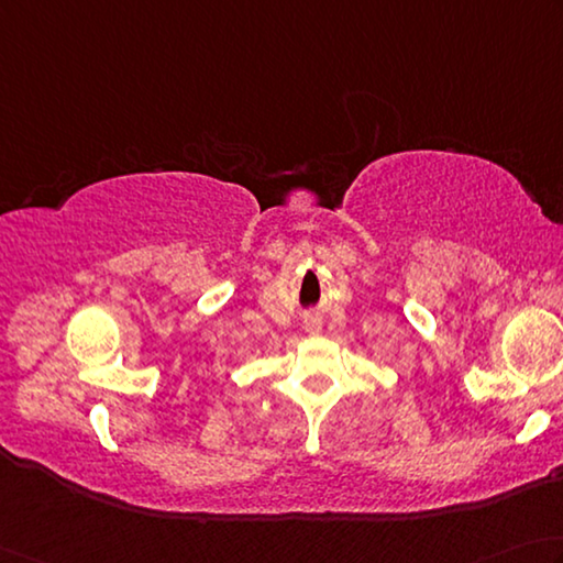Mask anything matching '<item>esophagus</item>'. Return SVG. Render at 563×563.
Segmentation results:
<instances>
[{"label":"esophagus","mask_w":563,"mask_h":563,"mask_svg":"<svg viewBox=\"0 0 563 563\" xmlns=\"http://www.w3.org/2000/svg\"><path fill=\"white\" fill-rule=\"evenodd\" d=\"M313 329H317V327H313Z\"/></svg>","instance_id":"esophagus-1"}]
</instances>
